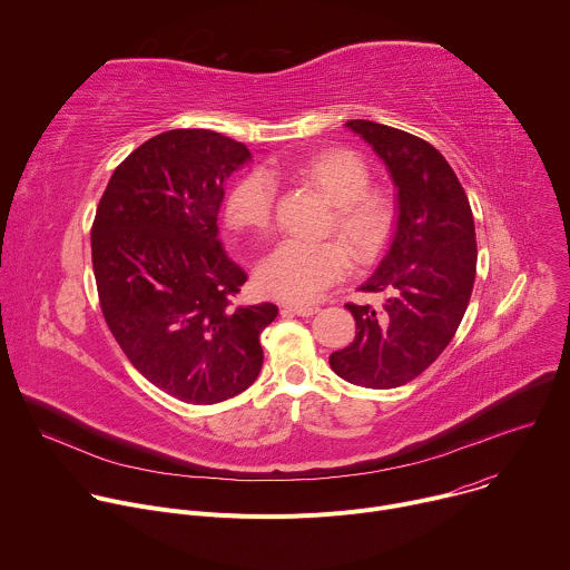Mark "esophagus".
Masks as SVG:
<instances>
[{
    "label": "esophagus",
    "instance_id": "1",
    "mask_svg": "<svg viewBox=\"0 0 570 570\" xmlns=\"http://www.w3.org/2000/svg\"><path fill=\"white\" fill-rule=\"evenodd\" d=\"M282 308H284V311H288V313L302 315V317H308V315L317 313V306H304V304H284Z\"/></svg>",
    "mask_w": 570,
    "mask_h": 570
}]
</instances>
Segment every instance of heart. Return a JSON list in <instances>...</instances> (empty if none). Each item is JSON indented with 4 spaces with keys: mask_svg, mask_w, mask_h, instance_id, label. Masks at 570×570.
I'll use <instances>...</instances> for the list:
<instances>
[{
    "mask_svg": "<svg viewBox=\"0 0 570 570\" xmlns=\"http://www.w3.org/2000/svg\"><path fill=\"white\" fill-rule=\"evenodd\" d=\"M297 176L336 207L332 227L356 259H370L385 246L394 225V203L385 191L367 189L370 169L358 155L343 148L317 153L302 161ZM273 178L253 171L229 191L225 220L232 229L264 234L273 223ZM347 268L350 257L338 243L284 240L259 264L257 284L273 297L302 304L315 299Z\"/></svg>",
    "mask_w": 570,
    "mask_h": 570,
    "instance_id": "heart-1",
    "label": "heart"
}]
</instances>
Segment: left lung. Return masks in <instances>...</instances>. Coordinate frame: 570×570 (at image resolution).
Here are the masks:
<instances>
[{
	"mask_svg": "<svg viewBox=\"0 0 570 570\" xmlns=\"http://www.w3.org/2000/svg\"><path fill=\"white\" fill-rule=\"evenodd\" d=\"M363 137L396 189V225L385 257L361 291L385 293L383 313L347 304L356 336L330 356L332 370L387 390L420 376L451 343L475 279V227L466 194L442 153L383 124H345Z\"/></svg>",
	"mask_w": 570,
	"mask_h": 570,
	"instance_id": "1",
	"label": "left lung"
}]
</instances>
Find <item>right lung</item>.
Wrapping results in <instances>:
<instances>
[{
    "label": "right lung",
    "mask_w": 570,
    "mask_h": 570,
    "mask_svg": "<svg viewBox=\"0 0 570 570\" xmlns=\"http://www.w3.org/2000/svg\"><path fill=\"white\" fill-rule=\"evenodd\" d=\"M246 144L203 128L167 130L115 169L92 225V266L108 327L153 385L185 403L248 390L264 363L271 302L232 306L248 275L218 240L227 178Z\"/></svg>",
    "instance_id": "1"
}]
</instances>
